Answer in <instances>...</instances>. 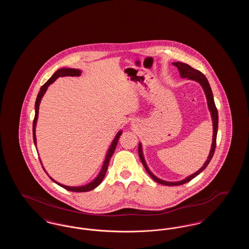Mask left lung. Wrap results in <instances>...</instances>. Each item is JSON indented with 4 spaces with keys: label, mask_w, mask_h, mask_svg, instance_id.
<instances>
[{
    "label": "left lung",
    "mask_w": 249,
    "mask_h": 249,
    "mask_svg": "<svg viewBox=\"0 0 249 249\" xmlns=\"http://www.w3.org/2000/svg\"><path fill=\"white\" fill-rule=\"evenodd\" d=\"M174 65H176L178 68V70L180 71V74L181 76L184 78L188 77L189 79H193L197 82L201 84L205 95H206V99H207V103H208V107H209V110L211 112V115H212V119H213V142H212V146H211V151H210V154L209 157L207 159V160L205 161L204 165L201 167V169L196 172L195 174L191 175L190 177H189L180 182H166L163 180H160L159 178H156L154 175L148 170L147 166L145 164V161L143 160V157H142V146H141V143H139V147H138V153H139V157H140V160L142 161V165L144 167L145 171L148 173V175L152 178L153 180H155L157 183L159 184H161V185H165V186H179V185H183L185 183H188L190 182V180H192L193 178H196L198 175H200L201 172L207 167V165L209 164L210 160H212L213 158V153H214V150H215V145H216V134H217V128H218V113H217V109L215 107L214 105V101H213V93H212V89H211V87L209 85L208 80L206 79L205 75L199 71V70H196L194 68H192L191 66H190L189 64H186L184 62H175Z\"/></svg>",
    "instance_id": "1"
}]
</instances>
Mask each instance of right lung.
Wrapping results in <instances>:
<instances>
[{"label":"right lung","instance_id":"right-lung-1","mask_svg":"<svg viewBox=\"0 0 249 249\" xmlns=\"http://www.w3.org/2000/svg\"><path fill=\"white\" fill-rule=\"evenodd\" d=\"M80 73H81V71H79V70H77V69H59V70L56 71V72L48 79L46 83L44 84V85L41 87L40 91H39V93L37 95V98H36V116H35L34 122H33V134H34L35 144H36V125L37 118H38L39 105H40L41 99H42L44 93L46 92L48 86H49L50 84L53 83L58 77H62V76H75V75L78 76V75H80ZM121 133H122V132L119 131V133L117 134V136L115 137L114 141L112 142V144H111V146H110V148H109V150H108V152H107L105 163H104V166H103V168H102V170H101L99 176H98V177L96 178V179L93 180L91 183H89V184H88V185H85L83 187H67V186H64V185H61V184H59V183H57L55 180H53L50 177H49V178H50L51 180H53V182H55L56 184H58L59 186L62 187L63 189L70 190V191H73V192H85V191H89V190H93V189H95L96 187H98V186L101 184V182L103 181V179H104L106 174H107V168H108V164H109L110 159H111L112 155L114 154V152H115V149H116V147H117V144H118V142H119V137H120ZM43 169H44V168H43ZM44 171H45V170H44Z\"/></svg>","mask_w":249,"mask_h":249}]
</instances>
